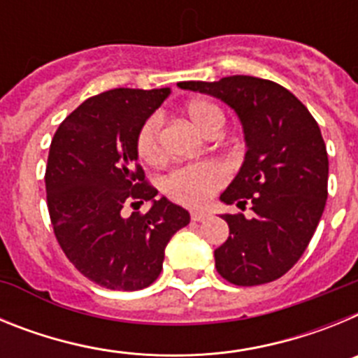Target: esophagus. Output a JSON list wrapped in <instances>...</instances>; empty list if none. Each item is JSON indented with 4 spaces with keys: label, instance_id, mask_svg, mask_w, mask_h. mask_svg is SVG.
<instances>
[{
    "label": "esophagus",
    "instance_id": "esophagus-1",
    "mask_svg": "<svg viewBox=\"0 0 358 358\" xmlns=\"http://www.w3.org/2000/svg\"><path fill=\"white\" fill-rule=\"evenodd\" d=\"M192 220H197V222H201V220H204V218L210 217V213H208L206 210H192Z\"/></svg>",
    "mask_w": 358,
    "mask_h": 358
}]
</instances>
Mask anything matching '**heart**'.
I'll return each instance as SVG.
<instances>
[{
    "mask_svg": "<svg viewBox=\"0 0 358 358\" xmlns=\"http://www.w3.org/2000/svg\"><path fill=\"white\" fill-rule=\"evenodd\" d=\"M189 123L201 132L202 136H210L220 132L226 123L220 107L208 100H192L185 107ZM138 154L145 163L156 164L163 159V147H161V118L152 116L143 123L138 134ZM227 172L218 163H195L176 169L164 179V189L173 201L186 204V206H204L211 201L220 186L226 182Z\"/></svg>",
    "mask_w": 358,
    "mask_h": 358,
    "instance_id": "heart-1",
    "label": "heart"
}]
</instances>
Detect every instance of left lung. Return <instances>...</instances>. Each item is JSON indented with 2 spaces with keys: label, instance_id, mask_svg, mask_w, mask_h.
Masks as SVG:
<instances>
[{
  "label": "left lung",
  "instance_id": "obj_1",
  "mask_svg": "<svg viewBox=\"0 0 358 358\" xmlns=\"http://www.w3.org/2000/svg\"><path fill=\"white\" fill-rule=\"evenodd\" d=\"M177 85L211 94L235 110L248 148L220 201L238 208L249 201L255 215H220L229 236L215 249L218 274L242 287L278 280L301 258L327 204L328 154L317 122L273 80L233 75Z\"/></svg>",
  "mask_w": 358,
  "mask_h": 358
}]
</instances>
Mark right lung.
<instances>
[{
  "label": "right lung",
  "instance_id": "add662e5",
  "mask_svg": "<svg viewBox=\"0 0 358 358\" xmlns=\"http://www.w3.org/2000/svg\"><path fill=\"white\" fill-rule=\"evenodd\" d=\"M172 93L118 87L84 103L59 125L46 164V199L57 242L78 273L110 290H141L161 274L164 249L189 213L145 181L138 134ZM151 202L123 217L125 203Z\"/></svg>",
  "mask_w": 358,
  "mask_h": 358
}]
</instances>
